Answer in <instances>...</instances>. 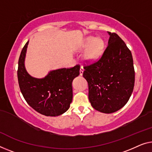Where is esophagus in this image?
Wrapping results in <instances>:
<instances>
[{
  "instance_id": "1",
  "label": "esophagus",
  "mask_w": 152,
  "mask_h": 152,
  "mask_svg": "<svg viewBox=\"0 0 152 152\" xmlns=\"http://www.w3.org/2000/svg\"><path fill=\"white\" fill-rule=\"evenodd\" d=\"M83 72H84V68H83V67L81 66V67H80V76L83 75Z\"/></svg>"
}]
</instances>
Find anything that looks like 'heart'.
I'll use <instances>...</instances> for the list:
<instances>
[{
	"mask_svg": "<svg viewBox=\"0 0 152 152\" xmlns=\"http://www.w3.org/2000/svg\"><path fill=\"white\" fill-rule=\"evenodd\" d=\"M104 43L101 39H97L95 37H89L83 43V49L88 50L85 54L86 59L89 61H94L99 58L103 53Z\"/></svg>",
	"mask_w": 152,
	"mask_h": 152,
	"instance_id": "heart-1",
	"label": "heart"
}]
</instances>
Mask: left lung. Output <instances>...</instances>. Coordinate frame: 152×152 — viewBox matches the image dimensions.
Segmentation results:
<instances>
[{"label":"left lung","mask_w":152,"mask_h":152,"mask_svg":"<svg viewBox=\"0 0 152 152\" xmlns=\"http://www.w3.org/2000/svg\"><path fill=\"white\" fill-rule=\"evenodd\" d=\"M108 46L98 61L84 67L93 108L104 113L119 110L128 102L134 86L131 51L117 34L108 32Z\"/></svg>","instance_id":"1"}]
</instances>
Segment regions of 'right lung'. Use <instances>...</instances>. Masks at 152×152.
Segmentation results:
<instances>
[{"label":"right lung","mask_w":152,"mask_h":152,"mask_svg":"<svg viewBox=\"0 0 152 152\" xmlns=\"http://www.w3.org/2000/svg\"><path fill=\"white\" fill-rule=\"evenodd\" d=\"M28 42L18 60L19 87L28 104L40 114L55 117L66 112L73 98L72 81L80 74V65L50 72L44 78H33L27 73L24 58Z\"/></svg>","instance_id":"add662e5"}]
</instances>
